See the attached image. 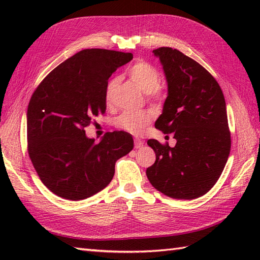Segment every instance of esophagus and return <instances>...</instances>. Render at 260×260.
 Listing matches in <instances>:
<instances>
[{"label": "esophagus", "instance_id": "1", "mask_svg": "<svg viewBox=\"0 0 260 260\" xmlns=\"http://www.w3.org/2000/svg\"><path fill=\"white\" fill-rule=\"evenodd\" d=\"M134 145H135V148H142L143 145H144V143H143V141H141L140 139H135Z\"/></svg>", "mask_w": 260, "mask_h": 260}]
</instances>
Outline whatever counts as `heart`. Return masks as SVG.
<instances>
[{"mask_svg": "<svg viewBox=\"0 0 260 260\" xmlns=\"http://www.w3.org/2000/svg\"><path fill=\"white\" fill-rule=\"evenodd\" d=\"M128 75L135 86L143 92L148 93V97L157 99L161 96V87L158 86L159 76L158 70L146 61H137L128 70ZM118 79L109 81L106 89V103L113 101L115 91L117 89ZM152 114L147 110L143 112H125L115 120L116 126L133 135H141L145 131L146 126L151 123Z\"/></svg>", "mask_w": 260, "mask_h": 260, "instance_id": "heart-1", "label": "heart"}]
</instances>
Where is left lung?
<instances>
[{
    "label": "left lung",
    "instance_id": "obj_1",
    "mask_svg": "<svg viewBox=\"0 0 260 260\" xmlns=\"http://www.w3.org/2000/svg\"><path fill=\"white\" fill-rule=\"evenodd\" d=\"M153 53L168 82V97L155 127L172 133L176 144L147 141L156 159L146 175L163 194L192 200L211 190L227 163L231 139L225 101L217 80L196 60L168 47Z\"/></svg>",
    "mask_w": 260,
    "mask_h": 260
}]
</instances>
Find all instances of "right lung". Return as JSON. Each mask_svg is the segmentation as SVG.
Listing matches in <instances>:
<instances>
[{
	"label": "right lung",
	"instance_id": "1",
	"mask_svg": "<svg viewBox=\"0 0 260 260\" xmlns=\"http://www.w3.org/2000/svg\"><path fill=\"white\" fill-rule=\"evenodd\" d=\"M133 54L85 49L54 68L37 87L26 113L27 152L39 178L60 198L78 201L105 189L115 163L134 141L126 132L88 139L85 127L106 110L108 79Z\"/></svg>",
	"mask_w": 260,
	"mask_h": 260
}]
</instances>
